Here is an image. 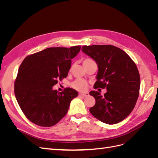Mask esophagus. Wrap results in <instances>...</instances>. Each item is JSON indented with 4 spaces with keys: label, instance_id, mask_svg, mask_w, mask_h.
<instances>
[{
    "label": "esophagus",
    "instance_id": "1",
    "mask_svg": "<svg viewBox=\"0 0 158 158\" xmlns=\"http://www.w3.org/2000/svg\"><path fill=\"white\" fill-rule=\"evenodd\" d=\"M89 95L88 93H80L79 94V96H82V97H87Z\"/></svg>",
    "mask_w": 158,
    "mask_h": 158
}]
</instances>
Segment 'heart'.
Masks as SVG:
<instances>
[{
	"label": "heart",
	"mask_w": 158,
	"mask_h": 158,
	"mask_svg": "<svg viewBox=\"0 0 158 158\" xmlns=\"http://www.w3.org/2000/svg\"><path fill=\"white\" fill-rule=\"evenodd\" d=\"M94 60L90 59H85L83 60V64H86ZM71 86L78 91H84L88 86V84L84 80L77 79L74 80L73 82H72Z\"/></svg>",
	"instance_id": "heart-1"
}]
</instances>
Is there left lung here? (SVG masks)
Wrapping results in <instances>:
<instances>
[{
  "label": "left lung",
  "mask_w": 158,
  "mask_h": 158,
  "mask_svg": "<svg viewBox=\"0 0 158 158\" xmlns=\"http://www.w3.org/2000/svg\"><path fill=\"white\" fill-rule=\"evenodd\" d=\"M82 51L98 66L94 88L107 91L104 95L97 91L89 92L95 99L90 113L108 125L122 121L135 108L139 95L140 78L135 63L125 51L111 45H84Z\"/></svg>",
  "instance_id": "obj_1"
}]
</instances>
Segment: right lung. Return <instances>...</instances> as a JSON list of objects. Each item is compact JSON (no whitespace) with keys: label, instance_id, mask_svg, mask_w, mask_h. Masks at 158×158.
<instances>
[{"label":"right lung","instance_id":"add662e5","mask_svg":"<svg viewBox=\"0 0 158 158\" xmlns=\"http://www.w3.org/2000/svg\"><path fill=\"white\" fill-rule=\"evenodd\" d=\"M81 46L49 47L27 56L18 69L14 94L22 112L29 120L41 127H52L67 113L70 102L78 92L66 88L62 92L52 87L66 78L72 59Z\"/></svg>","mask_w":158,"mask_h":158}]
</instances>
